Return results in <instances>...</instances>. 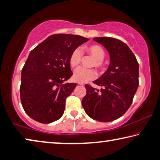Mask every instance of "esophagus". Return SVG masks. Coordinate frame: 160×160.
I'll return each mask as SVG.
<instances>
[{
  "label": "esophagus",
  "mask_w": 160,
  "mask_h": 160,
  "mask_svg": "<svg viewBox=\"0 0 160 160\" xmlns=\"http://www.w3.org/2000/svg\"><path fill=\"white\" fill-rule=\"evenodd\" d=\"M78 84L80 85H84V83H82V82H78Z\"/></svg>",
  "instance_id": "obj_1"
}]
</instances>
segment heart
Masks as SVG:
<instances>
[{
  "label": "heart",
  "instance_id": "b5f03b06",
  "mask_svg": "<svg viewBox=\"0 0 160 160\" xmlns=\"http://www.w3.org/2000/svg\"><path fill=\"white\" fill-rule=\"evenodd\" d=\"M85 51L94 58L92 66L101 68L103 66V59L105 56V51L101 46L98 44H91L86 46ZM82 58V53L78 48L72 51L69 56V65L74 68L79 65ZM97 76L96 72L93 69H88L85 68H78L73 72L72 79L78 82H85L87 81L93 80Z\"/></svg>",
  "mask_w": 160,
  "mask_h": 160
}]
</instances>
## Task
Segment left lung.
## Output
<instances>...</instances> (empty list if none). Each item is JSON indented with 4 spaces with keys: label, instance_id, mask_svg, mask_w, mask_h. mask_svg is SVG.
<instances>
[{
    "label": "left lung",
    "instance_id": "1",
    "mask_svg": "<svg viewBox=\"0 0 160 160\" xmlns=\"http://www.w3.org/2000/svg\"><path fill=\"white\" fill-rule=\"evenodd\" d=\"M110 56L107 70L94 83L103 87L95 90L86 85L82 105L90 118L109 122L120 118L129 109L139 85V65L128 45L112 37H94Z\"/></svg>",
    "mask_w": 160,
    "mask_h": 160
}]
</instances>
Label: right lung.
<instances>
[{
	"label": "right lung",
	"instance_id": "add662e5",
	"mask_svg": "<svg viewBox=\"0 0 160 160\" xmlns=\"http://www.w3.org/2000/svg\"><path fill=\"white\" fill-rule=\"evenodd\" d=\"M89 39L79 35H51L29 53L22 70L20 99L29 117L42 123L63 114L66 99L76 83H64L72 76L69 56Z\"/></svg>",
	"mask_w": 160,
	"mask_h": 160
}]
</instances>
